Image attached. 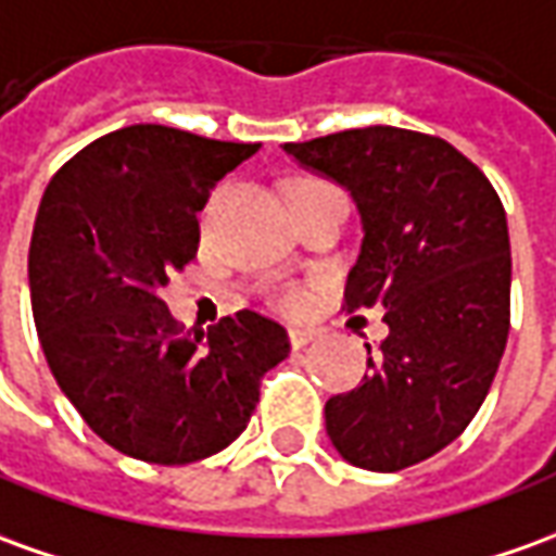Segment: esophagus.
I'll list each match as a JSON object with an SVG mask.
<instances>
[{
    "mask_svg": "<svg viewBox=\"0 0 556 556\" xmlns=\"http://www.w3.org/2000/svg\"><path fill=\"white\" fill-rule=\"evenodd\" d=\"M287 336H290V344L300 351V348H305L308 342H315V329H302V327H290L287 329Z\"/></svg>",
    "mask_w": 556,
    "mask_h": 556,
    "instance_id": "obj_1",
    "label": "esophagus"
}]
</instances>
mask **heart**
Listing matches in <instances>:
<instances>
[{
  "label": "heart",
  "mask_w": 556,
  "mask_h": 556,
  "mask_svg": "<svg viewBox=\"0 0 556 556\" xmlns=\"http://www.w3.org/2000/svg\"><path fill=\"white\" fill-rule=\"evenodd\" d=\"M327 190H336V187H329L327 181H300L296 184V190H293V202L317 197V193H327ZM275 300H278V305L287 308V312H302V308H305V302H308V293H305L302 287L287 285L275 293Z\"/></svg>",
  "instance_id": "obj_1"
}]
</instances>
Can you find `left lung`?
<instances>
[{"mask_svg":"<svg viewBox=\"0 0 556 556\" xmlns=\"http://www.w3.org/2000/svg\"><path fill=\"white\" fill-rule=\"evenodd\" d=\"M285 151L342 184L363 244L344 285L348 312L384 308L390 327L369 375L327 402L344 460L400 472L451 445L488 396L511 317L505 208L484 172L445 139L366 126Z\"/></svg>","mask_w":556,"mask_h":556,"instance_id":"left-lung-1","label":"left lung"}]
</instances>
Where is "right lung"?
Wrapping results in <instances>:
<instances>
[{"instance_id":"add662e5","label":"right lung","mask_w":556,"mask_h":556,"mask_svg":"<svg viewBox=\"0 0 556 556\" xmlns=\"http://www.w3.org/2000/svg\"><path fill=\"white\" fill-rule=\"evenodd\" d=\"M260 144L160 124L90 141L48 184L29 244V296L53 378L126 457L181 466L239 439L260 378L290 354L281 324L236 312L184 332L160 300L199 248L197 212Z\"/></svg>"}]
</instances>
